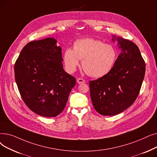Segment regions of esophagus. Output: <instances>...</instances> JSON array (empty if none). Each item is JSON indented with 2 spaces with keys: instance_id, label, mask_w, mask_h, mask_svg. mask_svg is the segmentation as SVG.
<instances>
[{
  "instance_id": "obj_1",
  "label": "esophagus",
  "mask_w": 157,
  "mask_h": 157,
  "mask_svg": "<svg viewBox=\"0 0 157 157\" xmlns=\"http://www.w3.org/2000/svg\"><path fill=\"white\" fill-rule=\"evenodd\" d=\"M77 83L78 84H81V83H85V80L82 78H78L77 79Z\"/></svg>"
}]
</instances>
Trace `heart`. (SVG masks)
Wrapping results in <instances>:
<instances>
[{
	"label": "heart",
	"mask_w": 157,
	"mask_h": 157,
	"mask_svg": "<svg viewBox=\"0 0 157 157\" xmlns=\"http://www.w3.org/2000/svg\"><path fill=\"white\" fill-rule=\"evenodd\" d=\"M116 58L117 51L113 45L86 38L76 40L73 49H66L63 61L67 71L72 73L76 71L79 60H82L84 71L90 76L99 78L110 71Z\"/></svg>",
	"instance_id": "heart-1"
}]
</instances>
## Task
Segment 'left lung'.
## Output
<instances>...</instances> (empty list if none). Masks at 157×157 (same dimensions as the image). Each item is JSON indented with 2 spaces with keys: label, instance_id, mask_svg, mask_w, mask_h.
I'll use <instances>...</instances> for the list:
<instances>
[{
  "label": "left lung",
  "instance_id": "8db88e82",
  "mask_svg": "<svg viewBox=\"0 0 157 157\" xmlns=\"http://www.w3.org/2000/svg\"><path fill=\"white\" fill-rule=\"evenodd\" d=\"M121 50L110 71L89 82L94 108L103 115H117L130 106L139 94L146 65L139 47L128 40L112 36Z\"/></svg>",
  "mask_w": 157,
  "mask_h": 157
}]
</instances>
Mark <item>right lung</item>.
Returning a JSON list of instances; mask_svg holds the SVG:
<instances>
[{
    "label": "right lung",
    "mask_w": 157,
    "mask_h": 157,
    "mask_svg": "<svg viewBox=\"0 0 157 157\" xmlns=\"http://www.w3.org/2000/svg\"><path fill=\"white\" fill-rule=\"evenodd\" d=\"M53 38L27 44L15 64V78L25 104L35 113L53 117L62 112L76 79L63 68L62 48Z\"/></svg>",
    "instance_id": "obj_1"
}]
</instances>
